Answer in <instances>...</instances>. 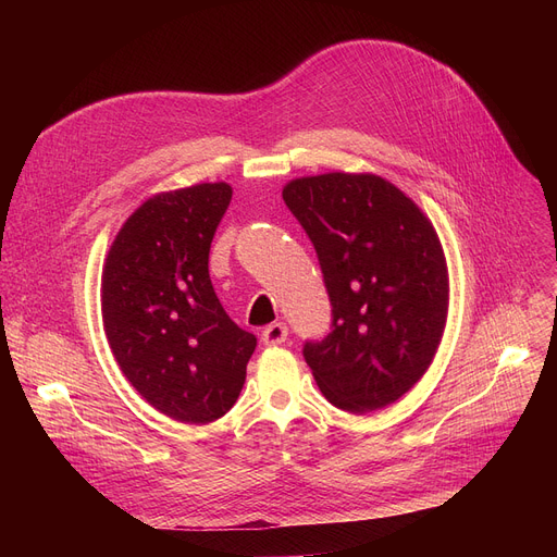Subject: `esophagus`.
<instances>
[{
    "instance_id": "esophagus-1",
    "label": "esophagus",
    "mask_w": 557,
    "mask_h": 557,
    "mask_svg": "<svg viewBox=\"0 0 557 557\" xmlns=\"http://www.w3.org/2000/svg\"><path fill=\"white\" fill-rule=\"evenodd\" d=\"M286 336H288V327L284 323H273L263 330L261 341H263V345H282L286 341Z\"/></svg>"
}]
</instances>
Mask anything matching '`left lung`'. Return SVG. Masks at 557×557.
Wrapping results in <instances>:
<instances>
[{"label":"left lung","mask_w":557,"mask_h":557,"mask_svg":"<svg viewBox=\"0 0 557 557\" xmlns=\"http://www.w3.org/2000/svg\"><path fill=\"white\" fill-rule=\"evenodd\" d=\"M282 198L332 302V332L302 349L318 388L349 413L397 401L429 370L447 323V261L431 221L374 173L296 178Z\"/></svg>","instance_id":"1"}]
</instances>
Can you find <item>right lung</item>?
<instances>
[{"instance_id": "right-lung-1", "label": "right lung", "mask_w": 557, "mask_h": 557, "mask_svg": "<svg viewBox=\"0 0 557 557\" xmlns=\"http://www.w3.org/2000/svg\"><path fill=\"white\" fill-rule=\"evenodd\" d=\"M232 200L227 183L141 202L106 257L101 313L112 355L160 413L208 424L237 401L257 338L232 323L210 280V246Z\"/></svg>"}]
</instances>
